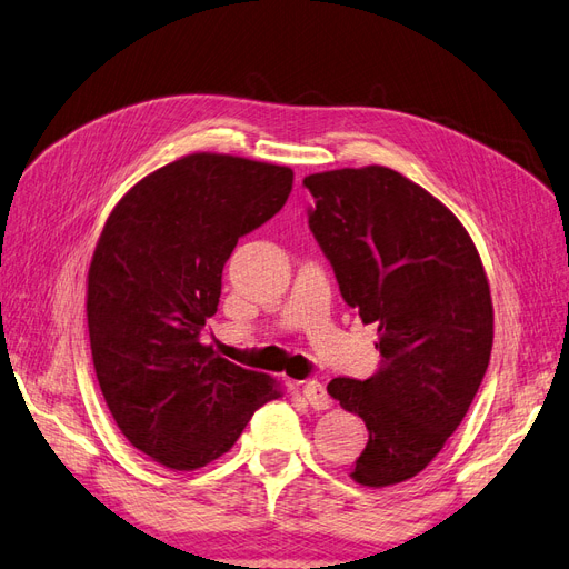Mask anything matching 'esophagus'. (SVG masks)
Masks as SVG:
<instances>
[{
  "label": "esophagus",
  "mask_w": 569,
  "mask_h": 569,
  "mask_svg": "<svg viewBox=\"0 0 569 569\" xmlns=\"http://www.w3.org/2000/svg\"><path fill=\"white\" fill-rule=\"evenodd\" d=\"M301 393L306 396V401L311 403V408H316V410H325V408H330V403H332L330 396H327V389L316 380L301 382Z\"/></svg>",
  "instance_id": "obj_1"
}]
</instances>
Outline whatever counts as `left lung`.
<instances>
[{
	"label": "left lung",
	"mask_w": 569,
	"mask_h": 569,
	"mask_svg": "<svg viewBox=\"0 0 569 569\" xmlns=\"http://www.w3.org/2000/svg\"><path fill=\"white\" fill-rule=\"evenodd\" d=\"M308 226L343 301L377 325L382 368L335 377L327 393L363 418L368 443L351 479L382 489L416 477L462 422L487 372L493 303L485 266L446 206L385 166L303 178Z\"/></svg>",
	"instance_id": "1"
}]
</instances>
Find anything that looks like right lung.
Here are the masks:
<instances>
[{
	"label": "right lung",
	"instance_id": "obj_1",
	"mask_svg": "<svg viewBox=\"0 0 569 569\" xmlns=\"http://www.w3.org/2000/svg\"><path fill=\"white\" fill-rule=\"evenodd\" d=\"M291 180L287 166L187 153L130 187L97 239L88 272L97 380L120 432L168 470L228 453L253 412L284 393L199 335L239 237L282 209Z\"/></svg>",
	"mask_w": 569,
	"mask_h": 569
}]
</instances>
